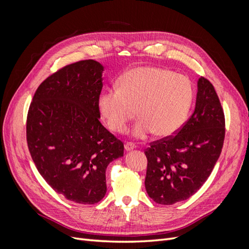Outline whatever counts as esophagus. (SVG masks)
<instances>
[{
    "instance_id": "34e87169",
    "label": "esophagus",
    "mask_w": 249,
    "mask_h": 249,
    "mask_svg": "<svg viewBox=\"0 0 249 249\" xmlns=\"http://www.w3.org/2000/svg\"><path fill=\"white\" fill-rule=\"evenodd\" d=\"M135 147V144L134 143H132V142H127V143H125L124 144V149L126 150V152H130V150H133Z\"/></svg>"
}]
</instances>
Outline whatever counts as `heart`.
<instances>
[{
  "label": "heart",
  "instance_id": "heart-1",
  "mask_svg": "<svg viewBox=\"0 0 249 249\" xmlns=\"http://www.w3.org/2000/svg\"><path fill=\"white\" fill-rule=\"evenodd\" d=\"M193 86L183 74L153 66L135 67L119 79V88L101 93L97 106L109 129L123 133L136 116L133 136L145 139L156 133L169 137L186 122L193 102Z\"/></svg>",
  "mask_w": 249,
  "mask_h": 249
}]
</instances>
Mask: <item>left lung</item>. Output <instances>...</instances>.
I'll list each match as a JSON object with an SVG mask.
<instances>
[{
  "instance_id": "left-lung-1",
  "label": "left lung",
  "mask_w": 249,
  "mask_h": 249,
  "mask_svg": "<svg viewBox=\"0 0 249 249\" xmlns=\"http://www.w3.org/2000/svg\"><path fill=\"white\" fill-rule=\"evenodd\" d=\"M224 114L213 85L200 77L195 109L176 136L154 142L145 150V189L161 205L189 198L206 182L221 154Z\"/></svg>"
}]
</instances>
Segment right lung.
Here are the masks:
<instances>
[{"instance_id": "add662e5", "label": "right lung", "mask_w": 249, "mask_h": 249, "mask_svg": "<svg viewBox=\"0 0 249 249\" xmlns=\"http://www.w3.org/2000/svg\"><path fill=\"white\" fill-rule=\"evenodd\" d=\"M103 71L100 62L84 60L53 73L37 88L27 117L28 147L41 177L84 205L104 198L107 166L124 156V143L100 122Z\"/></svg>"}]
</instances>
